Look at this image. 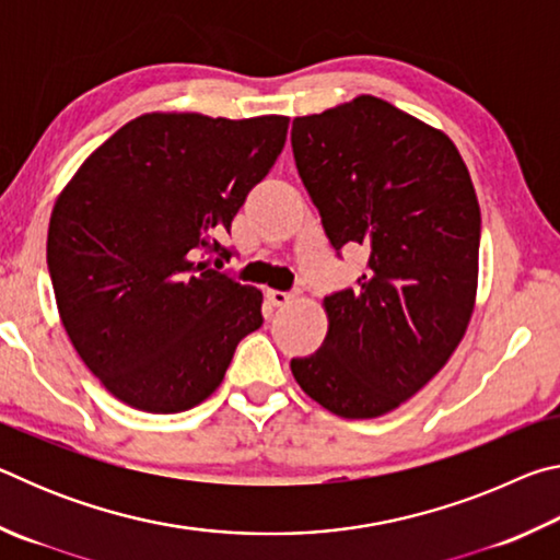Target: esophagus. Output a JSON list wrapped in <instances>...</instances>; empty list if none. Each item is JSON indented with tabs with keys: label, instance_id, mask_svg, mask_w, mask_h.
<instances>
[{
	"label": "esophagus",
	"instance_id": "obj_1",
	"mask_svg": "<svg viewBox=\"0 0 560 560\" xmlns=\"http://www.w3.org/2000/svg\"><path fill=\"white\" fill-rule=\"evenodd\" d=\"M299 296V289H293V291H279V289H269L267 291V299H269V303L271 306H287V303H291L293 299Z\"/></svg>",
	"mask_w": 560,
	"mask_h": 560
}]
</instances>
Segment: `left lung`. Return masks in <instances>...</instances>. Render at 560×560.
<instances>
[{
  "label": "left lung",
  "instance_id": "left-lung-1",
  "mask_svg": "<svg viewBox=\"0 0 560 560\" xmlns=\"http://www.w3.org/2000/svg\"><path fill=\"white\" fill-rule=\"evenodd\" d=\"M291 148L330 246L371 252L358 287L324 299L328 336L291 373L338 417H381L442 371L469 326L477 192L442 130L375 96L293 118Z\"/></svg>",
  "mask_w": 560,
  "mask_h": 560
}]
</instances>
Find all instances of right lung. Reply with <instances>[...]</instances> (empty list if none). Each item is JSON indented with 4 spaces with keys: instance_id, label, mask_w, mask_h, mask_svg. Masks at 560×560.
Segmentation results:
<instances>
[{
    "instance_id": "1",
    "label": "right lung",
    "mask_w": 560,
    "mask_h": 560,
    "mask_svg": "<svg viewBox=\"0 0 560 560\" xmlns=\"http://www.w3.org/2000/svg\"><path fill=\"white\" fill-rule=\"evenodd\" d=\"M289 118L145 113L103 143L54 205L46 261L61 324L89 371L136 410L170 415L220 387L257 330L261 291L214 271Z\"/></svg>"
}]
</instances>
